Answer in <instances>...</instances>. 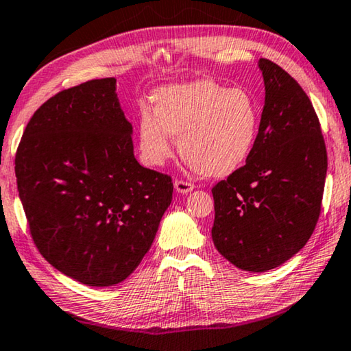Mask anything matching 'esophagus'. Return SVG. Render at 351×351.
<instances>
[{"label": "esophagus", "instance_id": "esophagus-1", "mask_svg": "<svg viewBox=\"0 0 351 351\" xmlns=\"http://www.w3.org/2000/svg\"><path fill=\"white\" fill-rule=\"evenodd\" d=\"M174 188H176L177 193L186 194V193H191L194 190V185H193V183H188V182H183V180H176Z\"/></svg>", "mask_w": 351, "mask_h": 351}]
</instances>
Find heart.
Returning <instances> with one entry per match:
<instances>
[{
	"label": "heart",
	"mask_w": 351,
	"mask_h": 351,
	"mask_svg": "<svg viewBox=\"0 0 351 351\" xmlns=\"http://www.w3.org/2000/svg\"><path fill=\"white\" fill-rule=\"evenodd\" d=\"M152 104L154 111L139 108L136 121L145 165L163 166L174 152V136L182 158L206 177H228L250 158L261 112L247 90L197 78L157 89Z\"/></svg>",
	"instance_id": "1"
}]
</instances>
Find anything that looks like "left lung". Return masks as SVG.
I'll use <instances>...</instances> for the list:
<instances>
[{"label":"left lung","mask_w":351,"mask_h":351,"mask_svg":"<svg viewBox=\"0 0 351 351\" xmlns=\"http://www.w3.org/2000/svg\"><path fill=\"white\" fill-rule=\"evenodd\" d=\"M265 104L250 158L213 186V243L237 268L263 273L292 258L319 221L328 157L303 88L258 59Z\"/></svg>","instance_id":"obj_1"}]
</instances>
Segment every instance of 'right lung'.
Returning a JSON list of instances; mask_svg holds the SVG:
<instances>
[{"mask_svg": "<svg viewBox=\"0 0 351 351\" xmlns=\"http://www.w3.org/2000/svg\"><path fill=\"white\" fill-rule=\"evenodd\" d=\"M116 78L47 100L15 155L32 240L53 267L90 287L130 276L172 201L171 177L138 163Z\"/></svg>", "mask_w": 351, "mask_h": 351, "instance_id": "1", "label": "right lung"}]
</instances>
